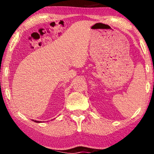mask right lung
<instances>
[{"label":"right lung","instance_id":"1","mask_svg":"<svg viewBox=\"0 0 154 154\" xmlns=\"http://www.w3.org/2000/svg\"><path fill=\"white\" fill-rule=\"evenodd\" d=\"M32 121L35 122H37V123H40V122H40V121H37V120H34V119H32Z\"/></svg>","mask_w":154,"mask_h":154}]
</instances>
